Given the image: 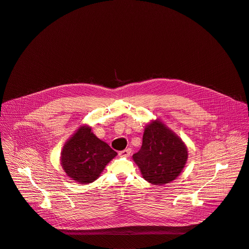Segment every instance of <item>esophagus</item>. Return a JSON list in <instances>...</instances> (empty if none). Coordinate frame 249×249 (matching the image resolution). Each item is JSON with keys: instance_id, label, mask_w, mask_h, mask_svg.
Segmentation results:
<instances>
[{"instance_id": "1", "label": "esophagus", "mask_w": 249, "mask_h": 249, "mask_svg": "<svg viewBox=\"0 0 249 249\" xmlns=\"http://www.w3.org/2000/svg\"><path fill=\"white\" fill-rule=\"evenodd\" d=\"M131 152H132L131 148H126V149H124V150H121V151L119 152V155H120V156H124V157H129V156L131 155Z\"/></svg>"}]
</instances>
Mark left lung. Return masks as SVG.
I'll return each instance as SVG.
<instances>
[{
  "instance_id": "1",
  "label": "left lung",
  "mask_w": 249,
  "mask_h": 249,
  "mask_svg": "<svg viewBox=\"0 0 249 249\" xmlns=\"http://www.w3.org/2000/svg\"><path fill=\"white\" fill-rule=\"evenodd\" d=\"M183 140L161 120L144 127L141 149L133 154L142 178L152 185L168 184L179 177L188 160Z\"/></svg>"
}]
</instances>
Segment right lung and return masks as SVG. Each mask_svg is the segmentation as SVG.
Returning <instances> with one entry per match:
<instances>
[{"mask_svg": "<svg viewBox=\"0 0 249 249\" xmlns=\"http://www.w3.org/2000/svg\"><path fill=\"white\" fill-rule=\"evenodd\" d=\"M116 155L117 152L99 139L89 125L83 124L62 146L60 165L71 180L87 185L101 176Z\"/></svg>", "mask_w": 249, "mask_h": 249, "instance_id": "right-lung-1", "label": "right lung"}]
</instances>
